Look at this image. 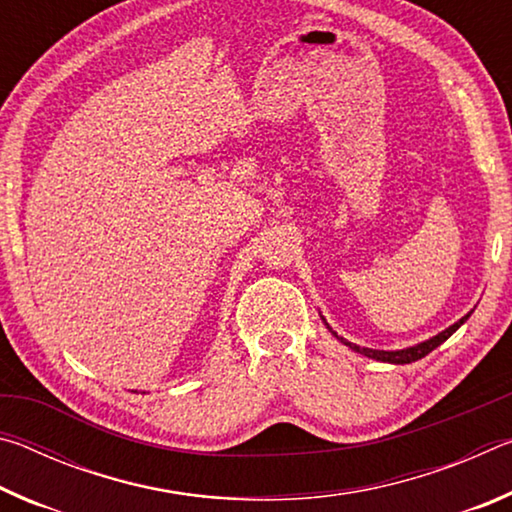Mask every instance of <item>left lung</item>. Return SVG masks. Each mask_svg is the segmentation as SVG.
<instances>
[{"instance_id":"obj_1","label":"left lung","mask_w":512,"mask_h":512,"mask_svg":"<svg viewBox=\"0 0 512 512\" xmlns=\"http://www.w3.org/2000/svg\"><path fill=\"white\" fill-rule=\"evenodd\" d=\"M472 314V311H470ZM470 314H465L461 320H456L454 325H449L447 329H443V332L440 334H436V336H431V339H427V341H422V343H415V345H411V348H404V350H372V348H361V345H357V343H350L348 339H343V336H339L334 332L332 327H329V323L327 320L323 318V323L327 325V329L329 332H332L336 339H339L343 345H348L350 350H354V352H359V354H363V357H368V359H375V361H384V363H395V366H402V363H413V361H418V359H422V357H427V354L431 352V350H436L440 343H445L449 336H452L458 327H461L467 318H470Z\"/></svg>"}]
</instances>
